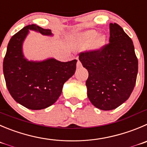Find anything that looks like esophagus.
<instances>
[{
    "instance_id": "obj_1",
    "label": "esophagus",
    "mask_w": 147,
    "mask_h": 147,
    "mask_svg": "<svg viewBox=\"0 0 147 147\" xmlns=\"http://www.w3.org/2000/svg\"><path fill=\"white\" fill-rule=\"evenodd\" d=\"M76 67H77V68H79L82 67V63H81V62L79 61H78L77 64H76Z\"/></svg>"
}]
</instances>
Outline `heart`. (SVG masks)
I'll return each mask as SVG.
<instances>
[{"label":"heart","mask_w":147,"mask_h":147,"mask_svg":"<svg viewBox=\"0 0 147 147\" xmlns=\"http://www.w3.org/2000/svg\"><path fill=\"white\" fill-rule=\"evenodd\" d=\"M99 33L97 31L94 30H88L84 32L80 33V34H77L76 37L79 40V44L83 48H86V47H89L93 42V40L96 38L97 39L96 41L94 42L92 47L94 49L102 48L103 46L105 45L106 41H107V37L105 34H101V35L98 36Z\"/></svg>","instance_id":"b5f03b06"}]
</instances>
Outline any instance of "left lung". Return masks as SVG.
<instances>
[{
    "instance_id": "1",
    "label": "left lung",
    "mask_w": 147,
    "mask_h": 147,
    "mask_svg": "<svg viewBox=\"0 0 147 147\" xmlns=\"http://www.w3.org/2000/svg\"><path fill=\"white\" fill-rule=\"evenodd\" d=\"M109 42L100 50L82 53L79 58L89 72L88 98L102 110H114L129 98L138 74L134 43L115 23L110 24Z\"/></svg>"
}]
</instances>
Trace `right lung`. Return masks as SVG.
<instances>
[{
    "mask_svg": "<svg viewBox=\"0 0 147 147\" xmlns=\"http://www.w3.org/2000/svg\"><path fill=\"white\" fill-rule=\"evenodd\" d=\"M29 30L53 36L50 29L36 24L24 27L10 40L3 69L8 90L15 101L30 110H42L57 101L64 83L74 74L77 61L61 62L53 58L29 61L24 55L23 44Z\"/></svg>",
    "mask_w": 147,
    "mask_h": 147,
    "instance_id": "obj_1",
    "label": "right lung"
}]
</instances>
